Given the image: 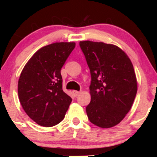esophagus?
Masks as SVG:
<instances>
[{
  "label": "esophagus",
  "instance_id": "1",
  "mask_svg": "<svg viewBox=\"0 0 157 157\" xmlns=\"http://www.w3.org/2000/svg\"><path fill=\"white\" fill-rule=\"evenodd\" d=\"M80 91H77V90H75V91H73V94H74V95L75 96V97H78V96L80 94Z\"/></svg>",
  "mask_w": 157,
  "mask_h": 157
}]
</instances>
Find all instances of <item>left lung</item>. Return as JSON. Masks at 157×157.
<instances>
[{
  "instance_id": "1",
  "label": "left lung",
  "mask_w": 157,
  "mask_h": 157,
  "mask_svg": "<svg viewBox=\"0 0 157 157\" xmlns=\"http://www.w3.org/2000/svg\"><path fill=\"white\" fill-rule=\"evenodd\" d=\"M79 45L91 74L88 119L101 128L114 127L130 110L138 90L132 63L115 45L83 41Z\"/></svg>"
}]
</instances>
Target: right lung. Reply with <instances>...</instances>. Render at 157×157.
Returning a JSON list of instances; mask_svg holds the SVG:
<instances>
[{"label": "right lung", "instance_id": "right-lung-1", "mask_svg": "<svg viewBox=\"0 0 157 157\" xmlns=\"http://www.w3.org/2000/svg\"><path fill=\"white\" fill-rule=\"evenodd\" d=\"M75 47V42L42 47L22 71L18 82L19 101L27 116L38 125H56L68 109L72 100L62 89L60 70Z\"/></svg>", "mask_w": 157, "mask_h": 157}]
</instances>
